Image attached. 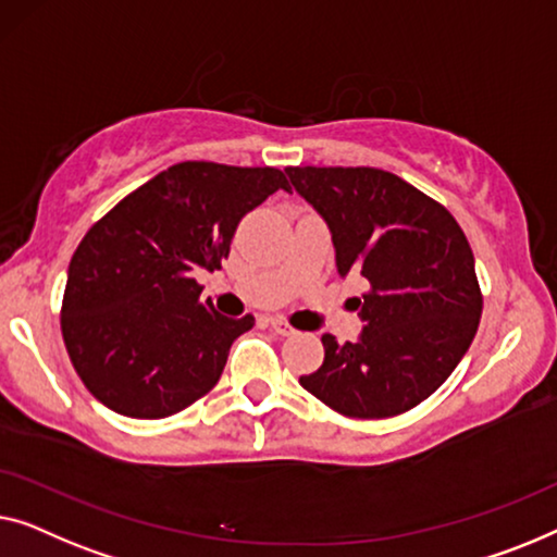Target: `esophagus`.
Wrapping results in <instances>:
<instances>
[{
  "label": "esophagus",
  "instance_id": "esophagus-1",
  "mask_svg": "<svg viewBox=\"0 0 557 557\" xmlns=\"http://www.w3.org/2000/svg\"><path fill=\"white\" fill-rule=\"evenodd\" d=\"M268 325L272 327V331H275L277 335H293L295 331H293V325L287 323V320H282V318H277V315H272V318H268Z\"/></svg>",
  "mask_w": 557,
  "mask_h": 557
}]
</instances>
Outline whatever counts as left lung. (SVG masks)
I'll use <instances>...</instances> for the list:
<instances>
[{
	"mask_svg": "<svg viewBox=\"0 0 557 557\" xmlns=\"http://www.w3.org/2000/svg\"><path fill=\"white\" fill-rule=\"evenodd\" d=\"M295 191L331 226L335 264L366 277L356 343L325 333L305 391L350 419L413 409L449 379L482 318L474 255L457 219L396 174L371 166H289Z\"/></svg>",
	"mask_w": 557,
	"mask_h": 557,
	"instance_id": "left-lung-1",
	"label": "left lung"
}]
</instances>
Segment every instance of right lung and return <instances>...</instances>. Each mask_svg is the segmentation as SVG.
I'll return each instance as SVG.
<instances>
[{
  "mask_svg": "<svg viewBox=\"0 0 557 557\" xmlns=\"http://www.w3.org/2000/svg\"><path fill=\"white\" fill-rule=\"evenodd\" d=\"M277 189H289L280 169L182 161L90 226L70 260L60 327L100 404L166 419L216 386L255 318L216 312L197 272L222 268L242 216Z\"/></svg>",
  "mask_w": 557,
  "mask_h": 557,
  "instance_id": "obj_1",
  "label": "right lung"
}]
</instances>
